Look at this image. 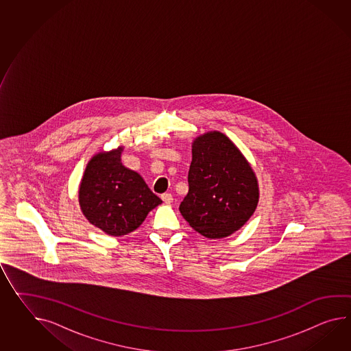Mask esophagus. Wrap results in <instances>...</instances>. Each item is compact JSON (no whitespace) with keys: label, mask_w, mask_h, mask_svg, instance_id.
Returning a JSON list of instances; mask_svg holds the SVG:
<instances>
[{"label":"esophagus","mask_w":351,"mask_h":351,"mask_svg":"<svg viewBox=\"0 0 351 351\" xmlns=\"http://www.w3.org/2000/svg\"><path fill=\"white\" fill-rule=\"evenodd\" d=\"M161 197H162L163 202H165V203H167V204H170L172 200H173V199H172V195L171 194H170V193H165V194H162V195H161Z\"/></svg>","instance_id":"esophagus-1"}]
</instances>
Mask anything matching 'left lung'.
<instances>
[{
  "label": "left lung",
  "mask_w": 351,
  "mask_h": 351,
  "mask_svg": "<svg viewBox=\"0 0 351 351\" xmlns=\"http://www.w3.org/2000/svg\"><path fill=\"white\" fill-rule=\"evenodd\" d=\"M189 191L179 206L185 221L208 239L239 230L256 209V178L231 139L219 132L193 143Z\"/></svg>",
  "instance_id": "obj_1"
}]
</instances>
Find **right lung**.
Listing matches in <instances>:
<instances>
[{"label":"right lung","mask_w":351,"mask_h":351,"mask_svg":"<svg viewBox=\"0 0 351 351\" xmlns=\"http://www.w3.org/2000/svg\"><path fill=\"white\" fill-rule=\"evenodd\" d=\"M120 147L96 154L86 167L80 186V206L88 222L112 236L137 230L162 200L145 180L120 162Z\"/></svg>","instance_id":"obj_1"}]
</instances>
